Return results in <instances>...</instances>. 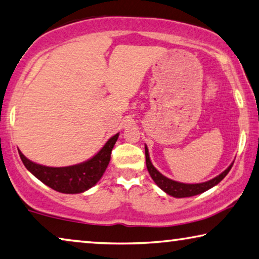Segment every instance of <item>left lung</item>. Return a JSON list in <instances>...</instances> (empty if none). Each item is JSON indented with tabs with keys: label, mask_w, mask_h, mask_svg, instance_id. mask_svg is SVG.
<instances>
[{
	"label": "left lung",
	"mask_w": 259,
	"mask_h": 259,
	"mask_svg": "<svg viewBox=\"0 0 259 259\" xmlns=\"http://www.w3.org/2000/svg\"><path fill=\"white\" fill-rule=\"evenodd\" d=\"M145 159H146V167H148V171L154 183L157 184V186L161 188V190H163L165 193H167L168 195L175 196V198H188V196L198 195V194H201V193H203V192L208 191L209 188L214 187L215 185H218L220 181H221L227 175H228L231 167H233V164H234V163H231L230 166L227 169H225L221 175L215 177V178H213L211 180L206 181V183L183 184V183H178V181H175L172 179L166 178V177L161 175V173L153 166L151 160H150L149 150L146 145H145Z\"/></svg>",
	"instance_id": "8db88e82"
}]
</instances>
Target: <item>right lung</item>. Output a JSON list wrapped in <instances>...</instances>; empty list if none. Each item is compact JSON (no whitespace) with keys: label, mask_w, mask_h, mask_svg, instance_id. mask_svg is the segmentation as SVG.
<instances>
[{"label":"right lung","mask_w":259,"mask_h":259,"mask_svg":"<svg viewBox=\"0 0 259 259\" xmlns=\"http://www.w3.org/2000/svg\"><path fill=\"white\" fill-rule=\"evenodd\" d=\"M118 134L110 137L94 157L81 164L65 167H50L33 163L18 150L24 166L46 186L65 194H76L90 190L101 179L109 164L110 153Z\"/></svg>","instance_id":"add662e5"}]
</instances>
